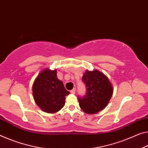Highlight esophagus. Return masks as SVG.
<instances>
[{
	"label": "esophagus",
	"mask_w": 148,
	"mask_h": 148,
	"mask_svg": "<svg viewBox=\"0 0 148 148\" xmlns=\"http://www.w3.org/2000/svg\"><path fill=\"white\" fill-rule=\"evenodd\" d=\"M75 92H76V89H75V88H73L71 91H70V93H73V94H74V93H75Z\"/></svg>",
	"instance_id": "esophagus-1"
}]
</instances>
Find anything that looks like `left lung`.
I'll return each mask as SVG.
<instances>
[{"label":"left lung","mask_w":148,"mask_h":148,"mask_svg":"<svg viewBox=\"0 0 148 148\" xmlns=\"http://www.w3.org/2000/svg\"><path fill=\"white\" fill-rule=\"evenodd\" d=\"M82 82L86 88L84 96H78L79 107L84 112L94 114L107 106L112 97V85L107 76L95 70L86 71L83 75Z\"/></svg>","instance_id":"left-lung-1"}]
</instances>
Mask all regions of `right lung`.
Wrapping results in <instances>:
<instances>
[{"mask_svg":"<svg viewBox=\"0 0 148 148\" xmlns=\"http://www.w3.org/2000/svg\"><path fill=\"white\" fill-rule=\"evenodd\" d=\"M70 93L57 76L56 70H45L33 85V95L37 105L46 112L55 113L64 106L65 97Z\"/></svg>","mask_w":148,"mask_h":148,"instance_id":"1","label":"right lung"}]
</instances>
